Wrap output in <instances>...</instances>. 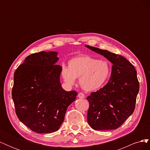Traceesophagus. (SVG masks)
<instances>
[{
  "label": "esophagus",
  "mask_w": 150,
  "mask_h": 150,
  "mask_svg": "<svg viewBox=\"0 0 150 150\" xmlns=\"http://www.w3.org/2000/svg\"><path fill=\"white\" fill-rule=\"evenodd\" d=\"M78 96L79 98H85V95L83 93H79L78 94Z\"/></svg>",
  "instance_id": "obj_1"
}]
</instances>
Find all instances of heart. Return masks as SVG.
I'll use <instances>...</instances> for the list:
<instances>
[{"label": "heart", "instance_id": "b5f03b06", "mask_svg": "<svg viewBox=\"0 0 150 150\" xmlns=\"http://www.w3.org/2000/svg\"><path fill=\"white\" fill-rule=\"evenodd\" d=\"M111 73V66L106 61H99L84 55L74 57L69 61V67L62 66L61 75L68 85L76 83L79 78V84L84 90L92 92L105 84Z\"/></svg>", "mask_w": 150, "mask_h": 150}]
</instances>
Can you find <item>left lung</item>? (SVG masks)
Returning a JSON list of instances; mask_svg holds the SVG:
<instances>
[{"label": "left lung", "instance_id": "obj_1", "mask_svg": "<svg viewBox=\"0 0 150 150\" xmlns=\"http://www.w3.org/2000/svg\"><path fill=\"white\" fill-rule=\"evenodd\" d=\"M112 64L111 78L103 88L88 96V122L94 130L116 129L133 114L139 92L137 73L131 63L118 54L86 45Z\"/></svg>", "mask_w": 150, "mask_h": 150}]
</instances>
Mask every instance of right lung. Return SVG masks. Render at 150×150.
<instances>
[{
  "mask_svg": "<svg viewBox=\"0 0 150 150\" xmlns=\"http://www.w3.org/2000/svg\"><path fill=\"white\" fill-rule=\"evenodd\" d=\"M58 60L57 52L34 53L25 57L13 74L12 96L16 115L36 133L57 131L78 95L75 91L62 89Z\"/></svg>",
  "mask_w": 150,
  "mask_h": 150,
  "instance_id": "add662e5",
  "label": "right lung"
}]
</instances>
